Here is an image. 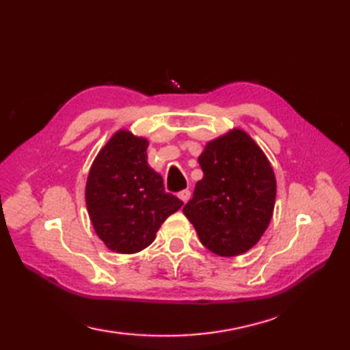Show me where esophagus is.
Returning a JSON list of instances; mask_svg holds the SVG:
<instances>
[{
    "instance_id": "obj_1",
    "label": "esophagus",
    "mask_w": 350,
    "mask_h": 350,
    "mask_svg": "<svg viewBox=\"0 0 350 350\" xmlns=\"http://www.w3.org/2000/svg\"><path fill=\"white\" fill-rule=\"evenodd\" d=\"M190 196H191V193H190V190H183V191H180L178 193V198H180L184 203H187L189 202V199H190Z\"/></svg>"
}]
</instances>
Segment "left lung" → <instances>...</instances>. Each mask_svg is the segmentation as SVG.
Here are the masks:
<instances>
[{
    "label": "left lung",
    "instance_id": "1",
    "mask_svg": "<svg viewBox=\"0 0 350 350\" xmlns=\"http://www.w3.org/2000/svg\"><path fill=\"white\" fill-rule=\"evenodd\" d=\"M203 178L183 208L203 246L221 257L248 251L270 223L276 180L250 135L234 129L211 141L199 157Z\"/></svg>",
    "mask_w": 350,
    "mask_h": 350
}]
</instances>
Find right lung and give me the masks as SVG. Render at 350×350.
Here are the masks:
<instances>
[{
    "label": "right lung",
    "mask_w": 350,
    "mask_h": 350,
    "mask_svg": "<svg viewBox=\"0 0 350 350\" xmlns=\"http://www.w3.org/2000/svg\"><path fill=\"white\" fill-rule=\"evenodd\" d=\"M148 141L120 131L93 161L86 204L96 234L111 251L135 254L156 239L163 221L183 206L147 163Z\"/></svg>",
    "instance_id": "obj_1"
}]
</instances>
